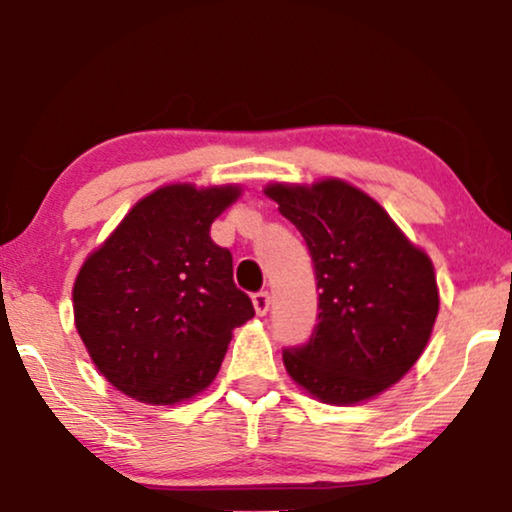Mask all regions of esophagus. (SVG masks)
Wrapping results in <instances>:
<instances>
[{"label":"esophagus","mask_w":512,"mask_h":512,"mask_svg":"<svg viewBox=\"0 0 512 512\" xmlns=\"http://www.w3.org/2000/svg\"><path fill=\"white\" fill-rule=\"evenodd\" d=\"M251 303H254V310L258 317H263V314H268L270 310V293L268 291H258L251 296Z\"/></svg>","instance_id":"esophagus-1"}]
</instances>
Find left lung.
<instances>
[{
	"label": "left lung",
	"instance_id": "1",
	"mask_svg": "<svg viewBox=\"0 0 512 512\" xmlns=\"http://www.w3.org/2000/svg\"><path fill=\"white\" fill-rule=\"evenodd\" d=\"M265 195L300 230L319 289L307 345L284 349L291 380L321 403H363L422 356L438 317L431 258L380 202L342 179L270 184Z\"/></svg>",
	"mask_w": 512,
	"mask_h": 512
}]
</instances>
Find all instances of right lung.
Segmentation results:
<instances>
[{
  "instance_id": "1",
  "label": "right lung",
  "mask_w": 512,
  "mask_h": 512,
  "mask_svg": "<svg viewBox=\"0 0 512 512\" xmlns=\"http://www.w3.org/2000/svg\"><path fill=\"white\" fill-rule=\"evenodd\" d=\"M242 188L167 184L125 214L83 261L74 324L97 370L125 396L174 405L205 391L237 326L254 317L233 256L209 228Z\"/></svg>"
}]
</instances>
